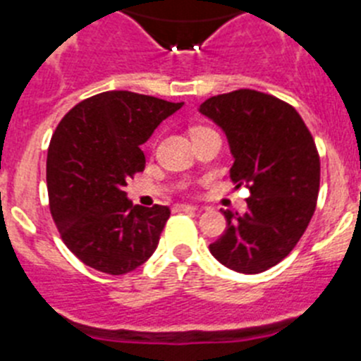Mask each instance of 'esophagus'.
Here are the masks:
<instances>
[{
  "label": "esophagus",
  "mask_w": 361,
  "mask_h": 361,
  "mask_svg": "<svg viewBox=\"0 0 361 361\" xmlns=\"http://www.w3.org/2000/svg\"><path fill=\"white\" fill-rule=\"evenodd\" d=\"M176 209H178V212H195V209H197V206H192V204H178Z\"/></svg>",
  "instance_id": "34e87169"
}]
</instances>
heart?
<instances>
[{
    "instance_id": "obj_1",
    "label": "heart",
    "mask_w": 361,
    "mask_h": 361,
    "mask_svg": "<svg viewBox=\"0 0 361 361\" xmlns=\"http://www.w3.org/2000/svg\"><path fill=\"white\" fill-rule=\"evenodd\" d=\"M202 130H208V128H206V127H195V128H192V134H197V132H202Z\"/></svg>"
}]
</instances>
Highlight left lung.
Returning <instances> with one entry per match:
<instances>
[{
  "label": "left lung",
  "mask_w": 361,
  "mask_h": 361,
  "mask_svg": "<svg viewBox=\"0 0 361 361\" xmlns=\"http://www.w3.org/2000/svg\"><path fill=\"white\" fill-rule=\"evenodd\" d=\"M199 113L224 130L234 159L231 180L250 190L247 212L222 209L227 229L209 252L238 274H261L296 247L312 219L321 176L316 142L295 107L255 90L212 97Z\"/></svg>",
  "instance_id": "obj_1"
}]
</instances>
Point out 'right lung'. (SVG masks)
I'll return each mask as SVG.
<instances>
[{"label": "right lung", "instance_id": "right-lung-1", "mask_svg": "<svg viewBox=\"0 0 361 361\" xmlns=\"http://www.w3.org/2000/svg\"><path fill=\"white\" fill-rule=\"evenodd\" d=\"M181 106L106 92L77 104L56 127L47 152L49 206L61 240L86 266L125 275L155 252L171 209L134 206L125 187L145 169L141 145Z\"/></svg>", "mask_w": 361, "mask_h": 361}]
</instances>
